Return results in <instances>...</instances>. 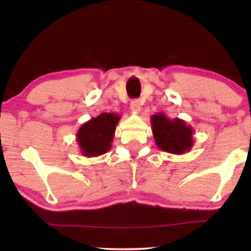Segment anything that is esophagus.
<instances>
[{"label": "esophagus", "instance_id": "obj_1", "mask_svg": "<svg viewBox=\"0 0 251 251\" xmlns=\"http://www.w3.org/2000/svg\"><path fill=\"white\" fill-rule=\"evenodd\" d=\"M130 108H131V111L138 113L140 111V101L138 99H133V100L130 102Z\"/></svg>", "mask_w": 251, "mask_h": 251}]
</instances>
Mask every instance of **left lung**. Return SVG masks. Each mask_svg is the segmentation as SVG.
<instances>
[{
  "instance_id": "obj_1",
  "label": "left lung",
  "mask_w": 251,
  "mask_h": 251,
  "mask_svg": "<svg viewBox=\"0 0 251 251\" xmlns=\"http://www.w3.org/2000/svg\"><path fill=\"white\" fill-rule=\"evenodd\" d=\"M152 132L156 146L171 154L190 152L194 145V130L181 119H169L163 113H157L151 118Z\"/></svg>"
}]
</instances>
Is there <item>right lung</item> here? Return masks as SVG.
I'll return each mask as SVG.
<instances>
[{"mask_svg":"<svg viewBox=\"0 0 251 251\" xmlns=\"http://www.w3.org/2000/svg\"><path fill=\"white\" fill-rule=\"evenodd\" d=\"M121 116L114 113H101L83 123L76 132V142L82 155L96 157L112 147L116 126Z\"/></svg>","mask_w":251,"mask_h":251,"instance_id":"obj_1","label":"right lung"}]
</instances>
